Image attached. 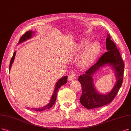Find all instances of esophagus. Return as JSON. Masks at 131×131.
<instances>
[{
	"label": "esophagus",
	"mask_w": 131,
	"mask_h": 131,
	"mask_svg": "<svg viewBox=\"0 0 131 131\" xmlns=\"http://www.w3.org/2000/svg\"><path fill=\"white\" fill-rule=\"evenodd\" d=\"M76 76V73L74 71H71L68 75V80L70 82H71L75 80V78Z\"/></svg>",
	"instance_id": "34e87169"
}]
</instances>
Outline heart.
<instances>
[{
	"label": "heart",
	"mask_w": 131,
	"mask_h": 131,
	"mask_svg": "<svg viewBox=\"0 0 131 131\" xmlns=\"http://www.w3.org/2000/svg\"><path fill=\"white\" fill-rule=\"evenodd\" d=\"M90 40L85 39L78 44L77 50L82 51L85 49L78 61V64L82 68H86L91 66L96 61L101 50V45L98 41L90 43Z\"/></svg>",
	"instance_id": "obj_1"
}]
</instances>
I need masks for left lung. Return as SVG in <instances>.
Returning a JSON list of instances; mask_svg holds the SVG:
<instances>
[{
  "label": "left lung",
  "instance_id": "8db88e82",
  "mask_svg": "<svg viewBox=\"0 0 131 131\" xmlns=\"http://www.w3.org/2000/svg\"><path fill=\"white\" fill-rule=\"evenodd\" d=\"M107 52L99 58L96 64L90 68L84 74L78 77L82 85V93L80 101L83 106L88 109L98 108L110 103L116 97L122 84L124 71V63L117 46L111 40L109 34L106 40ZM110 66L114 70L116 83L109 93L103 94L95 88L93 76L103 67Z\"/></svg>",
  "mask_w": 131,
  "mask_h": 131
}]
</instances>
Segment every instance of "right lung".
Here are the masks:
<instances>
[{"mask_svg":"<svg viewBox=\"0 0 131 131\" xmlns=\"http://www.w3.org/2000/svg\"><path fill=\"white\" fill-rule=\"evenodd\" d=\"M35 32H33L32 30H29L28 32H26L25 34H24L21 37L18 44L21 43L23 42L26 41V40H27L28 39H30L32 38V36L33 34H34ZM15 55H16V51H15L13 55V56L11 59V62H10V64H9V72H10V70H11V67L12 66L13 63L14 62V58H15ZM67 79H68V76H66L63 77L62 78H61L60 79L57 81L56 83L55 84V89L54 91V92L53 93V95H52V96L51 97V99L50 100L49 103L47 104V105H46L45 106H44L43 107H39V108H32L30 109H32V110H34L35 111H42L43 110H45L47 109H49L52 106H53V105L54 104L55 101H56V97H57V91L59 90V89L63 85L65 84L66 83H67Z\"/></svg>","mask_w":131,"mask_h":131,"instance_id":"obj_1","label":"right lung"}]
</instances>
